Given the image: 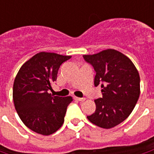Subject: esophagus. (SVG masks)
<instances>
[{"instance_id": "34e87169", "label": "esophagus", "mask_w": 154, "mask_h": 154, "mask_svg": "<svg viewBox=\"0 0 154 154\" xmlns=\"http://www.w3.org/2000/svg\"><path fill=\"white\" fill-rule=\"evenodd\" d=\"M74 99L76 100H78V101H84V100H86V98H83V97H74Z\"/></svg>"}]
</instances>
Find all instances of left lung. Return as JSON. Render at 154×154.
Returning <instances> with one entry per match:
<instances>
[{"instance_id": "obj_1", "label": "left lung", "mask_w": 154, "mask_h": 154, "mask_svg": "<svg viewBox=\"0 0 154 154\" xmlns=\"http://www.w3.org/2000/svg\"><path fill=\"white\" fill-rule=\"evenodd\" d=\"M83 58L93 67L95 87L100 85L102 92L101 98L94 100L96 110L87 119L100 128H113L128 118L139 100V72L129 57L115 49Z\"/></svg>"}]
</instances>
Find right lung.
<instances>
[{
	"label": "right lung",
	"instance_id": "right-lung-1",
	"mask_svg": "<svg viewBox=\"0 0 154 154\" xmlns=\"http://www.w3.org/2000/svg\"><path fill=\"white\" fill-rule=\"evenodd\" d=\"M54 53L41 52L20 68L13 85V100L22 122L34 132L49 135L63 125L72 97L49 93L61 64L70 59Z\"/></svg>",
	"mask_w": 154,
	"mask_h": 154
}]
</instances>
